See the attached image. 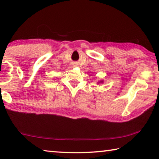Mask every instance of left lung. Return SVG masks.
Masks as SVG:
<instances>
[{
    "mask_svg": "<svg viewBox=\"0 0 159 159\" xmlns=\"http://www.w3.org/2000/svg\"><path fill=\"white\" fill-rule=\"evenodd\" d=\"M103 82H104V80H99V81H98V84H99V83H103Z\"/></svg>",
    "mask_w": 159,
    "mask_h": 159,
    "instance_id": "left-lung-1",
    "label": "left lung"
}]
</instances>
